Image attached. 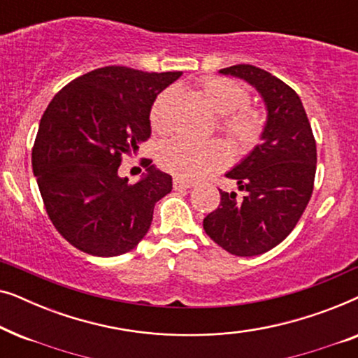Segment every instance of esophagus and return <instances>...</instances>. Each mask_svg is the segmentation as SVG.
<instances>
[{"label":"esophagus","instance_id":"obj_1","mask_svg":"<svg viewBox=\"0 0 358 358\" xmlns=\"http://www.w3.org/2000/svg\"><path fill=\"white\" fill-rule=\"evenodd\" d=\"M192 185H194V182H190V180L184 179V178H179V176H176V178L173 179L174 190H184V189L192 187Z\"/></svg>","mask_w":358,"mask_h":358}]
</instances>
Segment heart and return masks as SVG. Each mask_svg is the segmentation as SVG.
Returning a JSON list of instances; mask_svg holds the SVG:
<instances>
[{"instance_id":"1","label":"heart","mask_w":358,"mask_h":358,"mask_svg":"<svg viewBox=\"0 0 358 358\" xmlns=\"http://www.w3.org/2000/svg\"><path fill=\"white\" fill-rule=\"evenodd\" d=\"M200 92L208 106L222 114L220 129L228 135L239 151H249L261 141L266 130V114L259 107L249 106V90L223 76H208L200 81ZM174 90H164L156 97L150 110V122L155 131H171V104ZM159 163L164 169L180 178L199 179L224 168L229 163V150L222 140H192L179 136L163 145Z\"/></svg>"}]
</instances>
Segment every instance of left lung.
Returning a JSON list of instances; mask_svg holds the SVG:
<instances>
[{
	"mask_svg": "<svg viewBox=\"0 0 358 358\" xmlns=\"http://www.w3.org/2000/svg\"><path fill=\"white\" fill-rule=\"evenodd\" d=\"M220 73L256 87L266 102L267 122L262 143L227 173L243 199L220 189L222 200L203 218V229L234 256H259L280 244L305 212L315 187L316 141L301 99L282 80L252 65Z\"/></svg>",
	"mask_w": 358,
	"mask_h": 358,
	"instance_id": "left-lung-1",
	"label": "left lung"
}]
</instances>
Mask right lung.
<instances>
[{"label":"right lung","instance_id":"add662e5","mask_svg":"<svg viewBox=\"0 0 358 358\" xmlns=\"http://www.w3.org/2000/svg\"><path fill=\"white\" fill-rule=\"evenodd\" d=\"M180 75L97 68L68 83L43 112L32 169L48 218L80 251L120 256L148 233L155 203L171 192L173 178L150 166L129 184L119 166L150 138L151 106Z\"/></svg>","mask_w":358,"mask_h":358}]
</instances>
